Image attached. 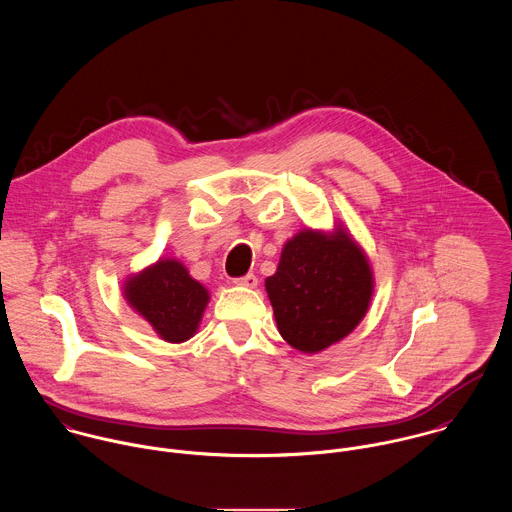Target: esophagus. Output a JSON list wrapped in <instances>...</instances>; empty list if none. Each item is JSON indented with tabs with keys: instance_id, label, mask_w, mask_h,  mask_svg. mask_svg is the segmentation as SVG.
<instances>
[{
	"instance_id": "obj_1",
	"label": "esophagus",
	"mask_w": 512,
	"mask_h": 512,
	"mask_svg": "<svg viewBox=\"0 0 512 512\" xmlns=\"http://www.w3.org/2000/svg\"><path fill=\"white\" fill-rule=\"evenodd\" d=\"M236 286H242V288H256L258 286V278L254 274H246L242 278H236L234 280Z\"/></svg>"
}]
</instances>
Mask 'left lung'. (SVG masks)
I'll list each match as a JSON object with an SVG mask.
<instances>
[{"label":"left lung","mask_w":512,"mask_h":512,"mask_svg":"<svg viewBox=\"0 0 512 512\" xmlns=\"http://www.w3.org/2000/svg\"><path fill=\"white\" fill-rule=\"evenodd\" d=\"M266 292L280 335L293 349L315 355L363 321L374 276L365 250L343 224L331 232L303 228L284 244Z\"/></svg>","instance_id":"left-lung-1"}]
</instances>
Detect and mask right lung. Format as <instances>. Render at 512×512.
<instances>
[{
	"instance_id": "add662e5",
	"label": "right lung",
	"mask_w": 512,
	"mask_h": 512,
	"mask_svg": "<svg viewBox=\"0 0 512 512\" xmlns=\"http://www.w3.org/2000/svg\"><path fill=\"white\" fill-rule=\"evenodd\" d=\"M128 305L167 343L189 341L209 305V290L189 276L183 262L159 258L124 282Z\"/></svg>"
}]
</instances>
